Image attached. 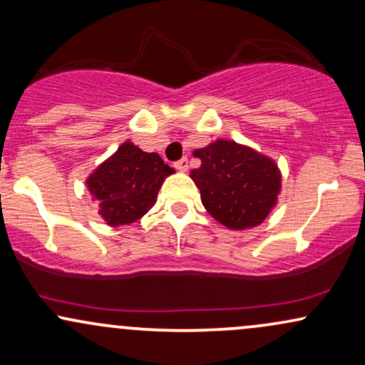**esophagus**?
Returning a JSON list of instances; mask_svg holds the SVG:
<instances>
[{
  "label": "esophagus",
  "mask_w": 365,
  "mask_h": 365,
  "mask_svg": "<svg viewBox=\"0 0 365 365\" xmlns=\"http://www.w3.org/2000/svg\"><path fill=\"white\" fill-rule=\"evenodd\" d=\"M175 168H177L178 171H187L188 170V159L187 158L180 159V161L175 163Z\"/></svg>",
  "instance_id": "1"
}]
</instances>
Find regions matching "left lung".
Wrapping results in <instances>:
<instances>
[{
  "mask_svg": "<svg viewBox=\"0 0 365 365\" xmlns=\"http://www.w3.org/2000/svg\"><path fill=\"white\" fill-rule=\"evenodd\" d=\"M194 156L200 166L190 171V178L209 215L226 228H254L276 206L282 173L273 159L223 139L194 150Z\"/></svg>",
  "mask_w": 365,
  "mask_h": 365,
  "instance_id": "1",
  "label": "left lung"
}]
</instances>
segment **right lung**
Wrapping results in <instances>:
<instances>
[{
  "label": "right lung",
  "instance_id": "right-lung-1",
  "mask_svg": "<svg viewBox=\"0 0 365 365\" xmlns=\"http://www.w3.org/2000/svg\"><path fill=\"white\" fill-rule=\"evenodd\" d=\"M175 173L156 153H144L133 142H123L113 156L87 178L99 215L110 226L135 223L156 202L166 177Z\"/></svg>",
  "mask_w": 365,
  "mask_h": 365
}]
</instances>
